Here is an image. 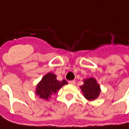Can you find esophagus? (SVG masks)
<instances>
[{"mask_svg": "<svg viewBox=\"0 0 129 129\" xmlns=\"http://www.w3.org/2000/svg\"><path fill=\"white\" fill-rule=\"evenodd\" d=\"M68 83L71 85H75V80H72V81H68Z\"/></svg>", "mask_w": 129, "mask_h": 129, "instance_id": "1", "label": "esophagus"}]
</instances>
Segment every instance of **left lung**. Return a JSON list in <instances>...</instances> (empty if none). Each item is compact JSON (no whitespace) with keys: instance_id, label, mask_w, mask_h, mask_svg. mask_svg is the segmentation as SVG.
I'll use <instances>...</instances> for the list:
<instances>
[{"instance_id":"left-lung-1","label":"left lung","mask_w":129,"mask_h":129,"mask_svg":"<svg viewBox=\"0 0 129 129\" xmlns=\"http://www.w3.org/2000/svg\"><path fill=\"white\" fill-rule=\"evenodd\" d=\"M84 84L80 86V89L84 94V97L88 100H95L101 92L100 84L93 77L85 79L83 80Z\"/></svg>"}]
</instances>
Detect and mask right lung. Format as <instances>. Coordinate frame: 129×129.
Masks as SVG:
<instances>
[{"mask_svg":"<svg viewBox=\"0 0 129 129\" xmlns=\"http://www.w3.org/2000/svg\"><path fill=\"white\" fill-rule=\"evenodd\" d=\"M66 84H68V82L65 79H63L61 81H58L56 75L52 73H48L43 76L41 80L37 84L35 93L39 98L48 101Z\"/></svg>","mask_w":129,"mask_h":129,"instance_id":"obj_1","label":"right lung"}]
</instances>
